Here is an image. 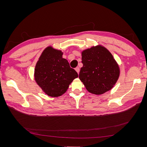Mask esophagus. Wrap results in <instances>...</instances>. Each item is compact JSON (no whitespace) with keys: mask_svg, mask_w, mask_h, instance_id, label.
Masks as SVG:
<instances>
[{"mask_svg":"<svg viewBox=\"0 0 147 147\" xmlns=\"http://www.w3.org/2000/svg\"><path fill=\"white\" fill-rule=\"evenodd\" d=\"M75 70H76V72L78 74H79V72H80V68L79 67H76V68H75Z\"/></svg>","mask_w":147,"mask_h":147,"instance_id":"esophagus-1","label":"esophagus"}]
</instances>
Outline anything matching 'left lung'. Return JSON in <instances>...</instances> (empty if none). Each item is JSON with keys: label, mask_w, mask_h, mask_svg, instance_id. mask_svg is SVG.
Returning a JSON list of instances; mask_svg holds the SVG:
<instances>
[{"label": "left lung", "mask_w": 147, "mask_h": 147, "mask_svg": "<svg viewBox=\"0 0 147 147\" xmlns=\"http://www.w3.org/2000/svg\"><path fill=\"white\" fill-rule=\"evenodd\" d=\"M79 78L88 91L100 95L112 90L119 77V67L105 47L98 45L82 51Z\"/></svg>", "instance_id": "obj_1"}]
</instances>
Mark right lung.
Listing matches in <instances>:
<instances>
[{
	"instance_id": "1",
	"label": "right lung",
	"mask_w": 147,
	"mask_h": 147,
	"mask_svg": "<svg viewBox=\"0 0 147 147\" xmlns=\"http://www.w3.org/2000/svg\"><path fill=\"white\" fill-rule=\"evenodd\" d=\"M63 55L62 51L49 46L42 53L34 69L35 82L45 94L52 97L64 94L78 77Z\"/></svg>"
}]
</instances>
